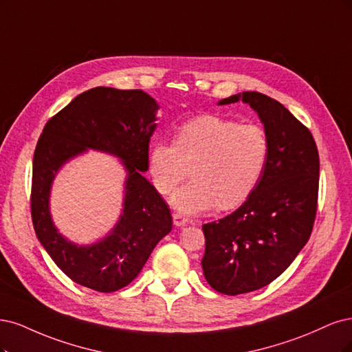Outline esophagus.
<instances>
[{
    "instance_id": "1",
    "label": "esophagus",
    "mask_w": 352,
    "mask_h": 352,
    "mask_svg": "<svg viewBox=\"0 0 352 352\" xmlns=\"http://www.w3.org/2000/svg\"><path fill=\"white\" fill-rule=\"evenodd\" d=\"M173 219H174V225L175 226H184L188 223V219L184 217V214L181 213H174L173 214Z\"/></svg>"
}]
</instances>
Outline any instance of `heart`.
Masks as SVG:
<instances>
[{"label":"heart","mask_w":352,"mask_h":352,"mask_svg":"<svg viewBox=\"0 0 352 352\" xmlns=\"http://www.w3.org/2000/svg\"><path fill=\"white\" fill-rule=\"evenodd\" d=\"M269 160L266 131L218 116H201L177 130L175 142H155L147 171L161 195H169L191 168L192 179L171 196L183 213L241 206L252 196Z\"/></svg>","instance_id":"obj_1"}]
</instances>
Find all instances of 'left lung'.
Segmentation results:
<instances>
[{
    "label": "left lung",
    "instance_id": "obj_1",
    "mask_svg": "<svg viewBox=\"0 0 352 352\" xmlns=\"http://www.w3.org/2000/svg\"><path fill=\"white\" fill-rule=\"evenodd\" d=\"M240 100L263 124L269 160L257 187L240 208L203 225V274L214 291L226 296L263 288L287 270L309 241L319 191V153L311 133L263 94H236L218 105Z\"/></svg>",
    "mask_w": 352,
    "mask_h": 352
}]
</instances>
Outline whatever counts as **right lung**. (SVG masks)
<instances>
[{
  "label": "right lung",
  "instance_id": "1",
  "mask_svg": "<svg viewBox=\"0 0 352 352\" xmlns=\"http://www.w3.org/2000/svg\"><path fill=\"white\" fill-rule=\"evenodd\" d=\"M157 109V102L143 90L95 87L74 98L41 134L33 155V228L55 265L78 285L99 292L127 287L173 230L166 203L143 175ZM87 150L118 157L126 181L115 228L95 243L78 245L53 223L50 190L60 168Z\"/></svg>",
  "mask_w": 352,
  "mask_h": 352
}]
</instances>
